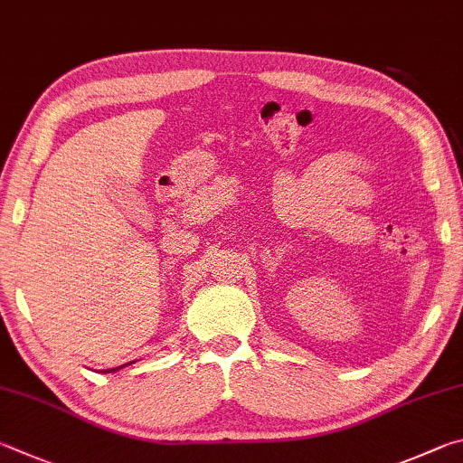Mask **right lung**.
<instances>
[{"instance_id": "1", "label": "right lung", "mask_w": 463, "mask_h": 463, "mask_svg": "<svg viewBox=\"0 0 463 463\" xmlns=\"http://www.w3.org/2000/svg\"><path fill=\"white\" fill-rule=\"evenodd\" d=\"M129 364H134V362H128V364H124V366H118V368H108V370H101L103 374H111V372H118V370H121V368H126V366H129Z\"/></svg>"}]
</instances>
